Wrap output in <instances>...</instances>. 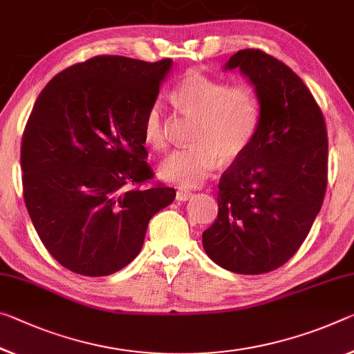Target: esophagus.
I'll list each match as a JSON object with an SVG mask.
<instances>
[{
    "label": "esophagus",
    "mask_w": 354,
    "mask_h": 354,
    "mask_svg": "<svg viewBox=\"0 0 354 354\" xmlns=\"http://www.w3.org/2000/svg\"><path fill=\"white\" fill-rule=\"evenodd\" d=\"M189 198H192V192H189V190H178L176 192L178 201H187Z\"/></svg>",
    "instance_id": "34e87169"
}]
</instances>
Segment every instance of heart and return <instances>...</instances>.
<instances>
[{
    "label": "heart",
    "instance_id": "obj_1",
    "mask_svg": "<svg viewBox=\"0 0 354 354\" xmlns=\"http://www.w3.org/2000/svg\"><path fill=\"white\" fill-rule=\"evenodd\" d=\"M175 102L198 118L192 140L195 145L168 154L159 167L160 176L181 187H198L214 171L221 157L233 162L243 156L260 124V99L249 83L211 78L189 72L173 89ZM143 140L154 149L167 145L164 115L159 104L148 109Z\"/></svg>",
    "mask_w": 354,
    "mask_h": 354
}]
</instances>
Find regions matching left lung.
Instances as JSON below:
<instances>
[{
  "mask_svg": "<svg viewBox=\"0 0 354 354\" xmlns=\"http://www.w3.org/2000/svg\"><path fill=\"white\" fill-rule=\"evenodd\" d=\"M239 69L260 99V124L218 181V214L203 232L207 257L227 271L265 274L304 243L328 184V132L304 82L261 50H239Z\"/></svg>",
  "mask_w": 354,
  "mask_h": 354,
  "instance_id": "obj_1",
  "label": "left lung"
}]
</instances>
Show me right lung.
<instances>
[{
	"label": "right lung",
	"mask_w": 354,
	"mask_h": 354,
	"mask_svg": "<svg viewBox=\"0 0 354 354\" xmlns=\"http://www.w3.org/2000/svg\"><path fill=\"white\" fill-rule=\"evenodd\" d=\"M170 58L147 63L102 55L67 67L39 94L21 138L24 198L59 265L110 276L142 250L148 223L176 197L156 184L143 121Z\"/></svg>",
	"instance_id": "obj_1"
}]
</instances>
